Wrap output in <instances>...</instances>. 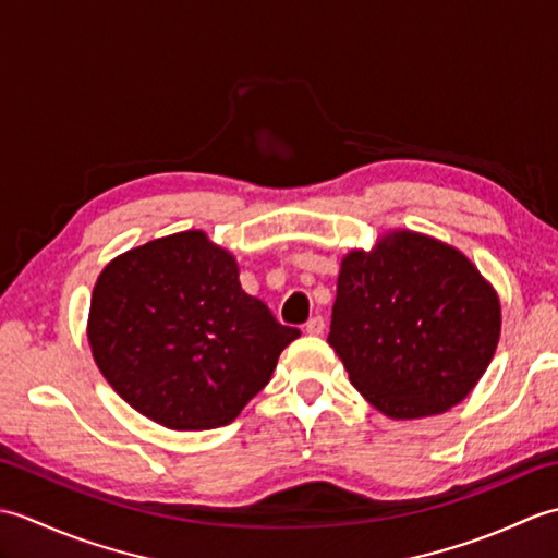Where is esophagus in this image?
<instances>
[{
	"label": "esophagus",
	"mask_w": 558,
	"mask_h": 558,
	"mask_svg": "<svg viewBox=\"0 0 558 558\" xmlns=\"http://www.w3.org/2000/svg\"><path fill=\"white\" fill-rule=\"evenodd\" d=\"M306 333H310V336H322L324 333V330H326V322H324V318L322 316H312L310 318V322H306Z\"/></svg>",
	"instance_id": "esophagus-1"
}]
</instances>
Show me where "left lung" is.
Listing matches in <instances>:
<instances>
[{
	"label": "left lung",
	"mask_w": 558,
	"mask_h": 558,
	"mask_svg": "<svg viewBox=\"0 0 558 558\" xmlns=\"http://www.w3.org/2000/svg\"><path fill=\"white\" fill-rule=\"evenodd\" d=\"M499 336V294L456 246L390 230L340 260L328 345L390 420L432 417L465 400Z\"/></svg>",
	"instance_id": "left-lung-1"
}]
</instances>
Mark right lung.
Masks as SVG:
<instances>
[{
  "mask_svg": "<svg viewBox=\"0 0 558 558\" xmlns=\"http://www.w3.org/2000/svg\"><path fill=\"white\" fill-rule=\"evenodd\" d=\"M86 333L117 393L174 432L236 420L300 338L242 290L236 258L204 230L112 258L93 288Z\"/></svg>",
  "mask_w": 558,
  "mask_h": 558,
  "instance_id": "obj_1",
  "label": "right lung"
}]
</instances>
